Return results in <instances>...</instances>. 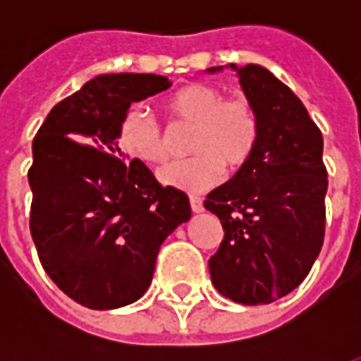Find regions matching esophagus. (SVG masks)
Here are the masks:
<instances>
[{
	"label": "esophagus",
	"mask_w": 361,
	"mask_h": 361,
	"mask_svg": "<svg viewBox=\"0 0 361 361\" xmlns=\"http://www.w3.org/2000/svg\"><path fill=\"white\" fill-rule=\"evenodd\" d=\"M189 203H191V211L193 212H203V201L199 197H189Z\"/></svg>",
	"instance_id": "obj_1"
}]
</instances>
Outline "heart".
Here are the masks:
<instances>
[{"label":"heart","mask_w":361,"mask_h":361,"mask_svg":"<svg viewBox=\"0 0 361 361\" xmlns=\"http://www.w3.org/2000/svg\"><path fill=\"white\" fill-rule=\"evenodd\" d=\"M166 108L176 123L193 126L189 152L195 157L173 162L160 172L166 185L183 191H204L222 176V166L240 170L247 164L259 141V119L245 100H226L224 92L207 85H188L173 92ZM118 145L127 157L142 164H162L168 158V141L149 111L135 106L118 126Z\"/></svg>","instance_id":"b5f03b06"}]
</instances>
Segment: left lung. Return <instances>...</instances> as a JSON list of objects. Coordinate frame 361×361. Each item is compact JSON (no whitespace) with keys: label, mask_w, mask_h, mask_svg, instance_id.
<instances>
[{"label":"left lung","mask_w":361,"mask_h":361,"mask_svg":"<svg viewBox=\"0 0 361 361\" xmlns=\"http://www.w3.org/2000/svg\"><path fill=\"white\" fill-rule=\"evenodd\" d=\"M228 67L257 114L259 141L247 164L204 199L224 230L209 271L224 298L261 305L300 286L323 245V135L302 100L269 69Z\"/></svg>","instance_id":"8db88e82"}]
</instances>
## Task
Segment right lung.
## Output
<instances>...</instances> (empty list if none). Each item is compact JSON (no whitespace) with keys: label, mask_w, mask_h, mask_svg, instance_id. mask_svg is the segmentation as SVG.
Here are the masks:
<instances>
[{"label":"right lung","mask_w":361,"mask_h":361,"mask_svg":"<svg viewBox=\"0 0 361 361\" xmlns=\"http://www.w3.org/2000/svg\"><path fill=\"white\" fill-rule=\"evenodd\" d=\"M168 77L108 73L56 104L32 141L30 234L58 288L90 310L137 302L160 245L191 219L188 195L162 188L118 145L133 102L168 90Z\"/></svg>","instance_id":"add662e5"}]
</instances>
